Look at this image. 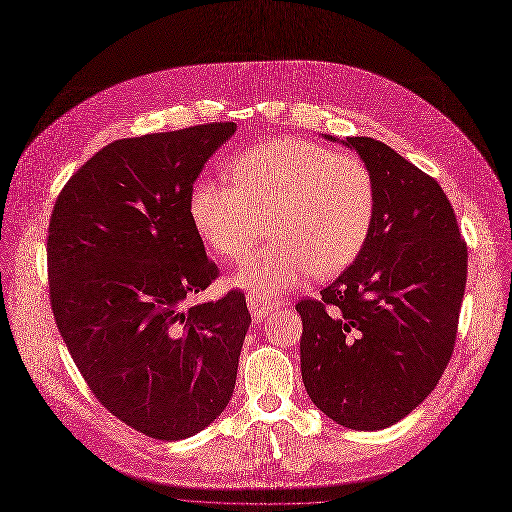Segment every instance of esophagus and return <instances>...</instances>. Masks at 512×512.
<instances>
[{"instance_id":"esophagus-1","label":"esophagus","mask_w":512,"mask_h":512,"mask_svg":"<svg viewBox=\"0 0 512 512\" xmlns=\"http://www.w3.org/2000/svg\"><path fill=\"white\" fill-rule=\"evenodd\" d=\"M247 306H249L251 316H253L255 322H261V320L271 312V308H273L271 302L261 300V298H257V296H249V298H247Z\"/></svg>"}]
</instances>
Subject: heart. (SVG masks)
Segmentation results:
<instances>
[{
    "label": "heart",
    "mask_w": 512,
    "mask_h": 512,
    "mask_svg": "<svg viewBox=\"0 0 512 512\" xmlns=\"http://www.w3.org/2000/svg\"><path fill=\"white\" fill-rule=\"evenodd\" d=\"M230 185L198 179L188 198L200 239L224 259H241L267 218L271 243L255 251L232 284L257 298L296 288L308 273L331 277L363 249L376 214V183L355 155L300 138L259 143L228 165Z\"/></svg>",
    "instance_id": "obj_1"
}]
</instances>
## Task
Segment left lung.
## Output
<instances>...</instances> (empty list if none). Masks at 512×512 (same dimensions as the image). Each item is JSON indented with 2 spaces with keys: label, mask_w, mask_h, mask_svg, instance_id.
<instances>
[{
  "label": "left lung",
  "mask_w": 512,
  "mask_h": 512,
  "mask_svg": "<svg viewBox=\"0 0 512 512\" xmlns=\"http://www.w3.org/2000/svg\"><path fill=\"white\" fill-rule=\"evenodd\" d=\"M353 149L376 183V214L353 265L302 300L300 363L310 400L337 425L380 431L421 404L453 353L468 247L441 185L367 136Z\"/></svg>",
  "instance_id": "1"
}]
</instances>
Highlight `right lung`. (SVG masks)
<instances>
[{
	"label": "right lung",
	"instance_id": "add662e5",
	"mask_svg": "<svg viewBox=\"0 0 512 512\" xmlns=\"http://www.w3.org/2000/svg\"><path fill=\"white\" fill-rule=\"evenodd\" d=\"M235 122L122 138L63 188L49 224L59 333L96 398L128 427L188 439L226 408L251 324L245 296L190 298L216 280L188 198Z\"/></svg>",
	"mask_w": 512,
	"mask_h": 512
}]
</instances>
